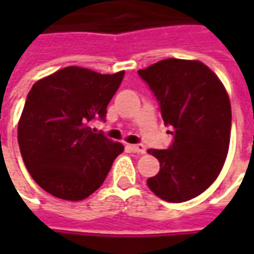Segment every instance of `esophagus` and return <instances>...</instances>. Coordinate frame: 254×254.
Here are the masks:
<instances>
[{"label": "esophagus", "mask_w": 254, "mask_h": 254, "mask_svg": "<svg viewBox=\"0 0 254 254\" xmlns=\"http://www.w3.org/2000/svg\"><path fill=\"white\" fill-rule=\"evenodd\" d=\"M129 148L132 152H136V154H145V147L143 144H130Z\"/></svg>", "instance_id": "1"}]
</instances>
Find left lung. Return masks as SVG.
<instances>
[{"instance_id": "obj_1", "label": "left lung", "mask_w": 254, "mask_h": 254, "mask_svg": "<svg viewBox=\"0 0 254 254\" xmlns=\"http://www.w3.org/2000/svg\"><path fill=\"white\" fill-rule=\"evenodd\" d=\"M174 136L167 149H148L159 173L147 180L169 202L194 198L218 178L229 152L231 106L218 76L200 61L169 58L140 69Z\"/></svg>"}]
</instances>
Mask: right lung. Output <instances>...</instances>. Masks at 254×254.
<instances>
[{"instance_id":"right-lung-1","label":"right lung","mask_w":254,"mask_h":254,"mask_svg":"<svg viewBox=\"0 0 254 254\" xmlns=\"http://www.w3.org/2000/svg\"><path fill=\"white\" fill-rule=\"evenodd\" d=\"M124 74L67 66L32 85L17 140L27 170L43 190L78 201L103 184L124 145L94 133L91 124L106 121Z\"/></svg>"}]
</instances>
